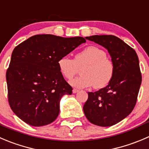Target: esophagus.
I'll return each mask as SVG.
<instances>
[{
	"mask_svg": "<svg viewBox=\"0 0 149 149\" xmlns=\"http://www.w3.org/2000/svg\"><path fill=\"white\" fill-rule=\"evenodd\" d=\"M78 92H79V90H78V89H73V94L77 93Z\"/></svg>",
	"mask_w": 149,
	"mask_h": 149,
	"instance_id": "34e87169",
	"label": "esophagus"
}]
</instances>
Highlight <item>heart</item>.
Instances as JSON below:
<instances>
[{"label": "heart", "mask_w": 149, "mask_h": 149, "mask_svg": "<svg viewBox=\"0 0 149 149\" xmlns=\"http://www.w3.org/2000/svg\"><path fill=\"white\" fill-rule=\"evenodd\" d=\"M57 65L60 73L68 79H70L81 68L79 77L69 81L72 86L84 89L94 86L96 89L106 86L114 75L113 62L107 57L104 50L95 46H89L79 52L74 59L63 56L58 60Z\"/></svg>", "instance_id": "heart-1"}]
</instances>
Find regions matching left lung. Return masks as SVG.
<instances>
[{"label":"left lung","mask_w":149,"mask_h":149,"mask_svg":"<svg viewBox=\"0 0 149 149\" xmlns=\"http://www.w3.org/2000/svg\"><path fill=\"white\" fill-rule=\"evenodd\" d=\"M85 38L108 50L114 75L105 87L88 92L84 112L94 125L112 126L130 114L136 103L142 81L138 57L133 49L116 36L95 35Z\"/></svg>","instance_id":"left-lung-1"}]
</instances>
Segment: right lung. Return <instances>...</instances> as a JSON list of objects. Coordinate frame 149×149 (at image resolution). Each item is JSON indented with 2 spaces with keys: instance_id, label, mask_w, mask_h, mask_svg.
I'll list each match as a JSON object with an SVG mask.
<instances>
[{
  "instance_id": "add662e5",
  "label": "right lung",
  "mask_w": 149,
  "mask_h": 149,
  "mask_svg": "<svg viewBox=\"0 0 149 149\" xmlns=\"http://www.w3.org/2000/svg\"><path fill=\"white\" fill-rule=\"evenodd\" d=\"M85 42L82 37L36 35L14 48L6 76L10 107L20 119L41 127L57 119L60 100L73 89L57 62Z\"/></svg>"
}]
</instances>
